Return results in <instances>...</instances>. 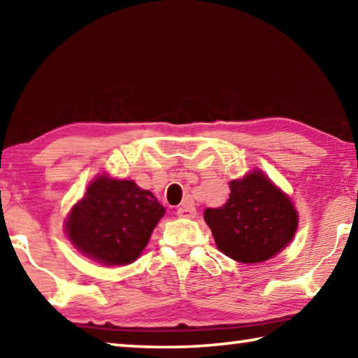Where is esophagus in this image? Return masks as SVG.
Returning a JSON list of instances; mask_svg holds the SVG:
<instances>
[{
	"label": "esophagus",
	"instance_id": "34e87169",
	"mask_svg": "<svg viewBox=\"0 0 358 358\" xmlns=\"http://www.w3.org/2000/svg\"><path fill=\"white\" fill-rule=\"evenodd\" d=\"M177 215H178V217H194L196 216V208H194L189 202H185L177 210Z\"/></svg>",
	"mask_w": 358,
	"mask_h": 358
}]
</instances>
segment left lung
<instances>
[{
    "label": "left lung",
    "instance_id": "left-lung-1",
    "mask_svg": "<svg viewBox=\"0 0 358 358\" xmlns=\"http://www.w3.org/2000/svg\"><path fill=\"white\" fill-rule=\"evenodd\" d=\"M229 186L227 202L203 213L217 250L241 264L275 257L292 241L299 226L292 201L262 171Z\"/></svg>",
    "mask_w": 358,
    "mask_h": 358
}]
</instances>
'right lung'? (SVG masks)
Here are the masks:
<instances>
[{"label":"right lung","mask_w":358,"mask_h":358,"mask_svg":"<svg viewBox=\"0 0 358 358\" xmlns=\"http://www.w3.org/2000/svg\"><path fill=\"white\" fill-rule=\"evenodd\" d=\"M166 210L132 180L98 175L66 217L78 251L102 265H128L141 256Z\"/></svg>","instance_id":"1"}]
</instances>
